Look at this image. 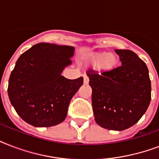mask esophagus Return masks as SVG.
Returning <instances> with one entry per match:
<instances>
[{
	"instance_id": "esophagus-1",
	"label": "esophagus",
	"mask_w": 159,
	"mask_h": 159,
	"mask_svg": "<svg viewBox=\"0 0 159 159\" xmlns=\"http://www.w3.org/2000/svg\"><path fill=\"white\" fill-rule=\"evenodd\" d=\"M88 82H89V78L87 76L85 75L84 76V84H88Z\"/></svg>"
}]
</instances>
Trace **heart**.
<instances>
[{
    "label": "heart",
    "instance_id": "1",
    "mask_svg": "<svg viewBox=\"0 0 159 159\" xmlns=\"http://www.w3.org/2000/svg\"><path fill=\"white\" fill-rule=\"evenodd\" d=\"M89 61L101 72H108L116 67L118 58L113 53H96L90 56Z\"/></svg>",
    "mask_w": 159,
    "mask_h": 159
}]
</instances>
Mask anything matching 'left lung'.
Returning a JSON list of instances; mask_svg holds the SVG:
<instances>
[{
	"label": "left lung",
	"mask_w": 159,
	"mask_h": 159,
	"mask_svg": "<svg viewBox=\"0 0 159 159\" xmlns=\"http://www.w3.org/2000/svg\"><path fill=\"white\" fill-rule=\"evenodd\" d=\"M121 66L108 72L89 69L95 120L111 130H124L138 122L151 101V82L145 62L131 50L116 49Z\"/></svg>",
	"instance_id": "8db88e82"
}]
</instances>
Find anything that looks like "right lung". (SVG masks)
I'll return each mask as SVG.
<instances>
[{
	"mask_svg": "<svg viewBox=\"0 0 159 159\" xmlns=\"http://www.w3.org/2000/svg\"><path fill=\"white\" fill-rule=\"evenodd\" d=\"M74 47L39 43L20 55L11 72L8 95L19 116L31 125L50 127L64 120L71 99L83 84L61 76L72 63Z\"/></svg>",
	"mask_w": 159,
	"mask_h": 159,
	"instance_id": "obj_1",
	"label": "right lung"
}]
</instances>
